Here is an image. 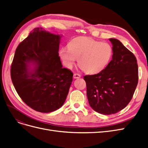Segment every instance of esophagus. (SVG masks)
<instances>
[{"instance_id": "obj_1", "label": "esophagus", "mask_w": 148, "mask_h": 148, "mask_svg": "<svg viewBox=\"0 0 148 148\" xmlns=\"http://www.w3.org/2000/svg\"><path fill=\"white\" fill-rule=\"evenodd\" d=\"M73 78L75 79H78V78H81V75L79 74H78V73H75L73 75Z\"/></svg>"}]
</instances>
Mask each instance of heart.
<instances>
[{"label":"heart","mask_w":148,"mask_h":148,"mask_svg":"<svg viewBox=\"0 0 148 148\" xmlns=\"http://www.w3.org/2000/svg\"><path fill=\"white\" fill-rule=\"evenodd\" d=\"M59 55L68 68L72 67L76 59H78V64L86 73L95 74L108 66L113 55V50L108 43L87 37H78L70 41L68 49H61Z\"/></svg>","instance_id":"obj_1"}]
</instances>
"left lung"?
I'll list each match as a JSON object with an SVG mask.
<instances>
[{
    "mask_svg": "<svg viewBox=\"0 0 148 148\" xmlns=\"http://www.w3.org/2000/svg\"><path fill=\"white\" fill-rule=\"evenodd\" d=\"M109 40L113 50L112 60L101 72L84 76L90 107L106 115L116 114L126 107L138 80V64L134 55L119 40Z\"/></svg>",
    "mask_w": 148,
    "mask_h": 148,
    "instance_id": "obj_1",
    "label": "left lung"
}]
</instances>
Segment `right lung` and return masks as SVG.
Masks as SVG:
<instances>
[{"mask_svg":"<svg viewBox=\"0 0 148 148\" xmlns=\"http://www.w3.org/2000/svg\"><path fill=\"white\" fill-rule=\"evenodd\" d=\"M61 35L34 28L15 51L11 77L22 101L38 112L49 113L64 104L73 80L59 56Z\"/></svg>","mask_w":148,"mask_h":148,"instance_id":"1","label":"right lung"}]
</instances>
